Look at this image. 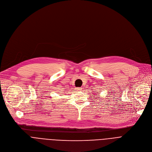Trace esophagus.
Returning <instances> with one entry per match:
<instances>
[{"label":"esophagus","mask_w":152,"mask_h":152,"mask_svg":"<svg viewBox=\"0 0 152 152\" xmlns=\"http://www.w3.org/2000/svg\"><path fill=\"white\" fill-rule=\"evenodd\" d=\"M77 90H79V91H80V90H82V88H77Z\"/></svg>","instance_id":"esophagus-1"}]
</instances>
